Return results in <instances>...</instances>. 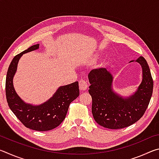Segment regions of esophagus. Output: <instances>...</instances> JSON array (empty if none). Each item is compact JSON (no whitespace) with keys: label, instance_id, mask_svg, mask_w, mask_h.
I'll list each match as a JSON object with an SVG mask.
<instances>
[{"label":"esophagus","instance_id":"34e87169","mask_svg":"<svg viewBox=\"0 0 159 159\" xmlns=\"http://www.w3.org/2000/svg\"><path fill=\"white\" fill-rule=\"evenodd\" d=\"M79 90L80 91H85L88 87L87 82H86L85 80H83V79L79 80Z\"/></svg>","mask_w":159,"mask_h":159}]
</instances>
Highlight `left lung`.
<instances>
[{
    "label": "left lung",
    "instance_id": "8db88e82",
    "mask_svg": "<svg viewBox=\"0 0 159 159\" xmlns=\"http://www.w3.org/2000/svg\"><path fill=\"white\" fill-rule=\"evenodd\" d=\"M136 61L142 67L143 79L138 91L128 99H123L114 93L112 76L105 68L93 69L88 74L92 114L99 125L115 130L124 128L136 123L146 111L154 82L146 60L140 57Z\"/></svg>",
    "mask_w": 159,
    "mask_h": 159
}]
</instances>
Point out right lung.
Segmentation results:
<instances>
[{
	"label": "right lung",
	"instance_id": "right-lung-1",
	"mask_svg": "<svg viewBox=\"0 0 159 159\" xmlns=\"http://www.w3.org/2000/svg\"><path fill=\"white\" fill-rule=\"evenodd\" d=\"M39 47V44L32 45L12 59L7 72L5 94L10 109L25 127L37 131H47L57 128L65 118L70 104L79 96V83L61 86L52 98L39 106L25 104L16 93L12 79L21 56Z\"/></svg>",
	"mask_w": 159,
	"mask_h": 159
}]
</instances>
